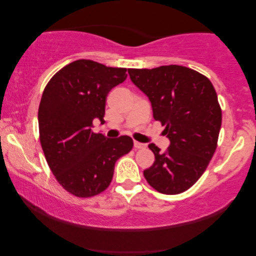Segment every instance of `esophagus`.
<instances>
[{
  "label": "esophagus",
  "mask_w": 256,
  "mask_h": 256,
  "mask_svg": "<svg viewBox=\"0 0 256 256\" xmlns=\"http://www.w3.org/2000/svg\"><path fill=\"white\" fill-rule=\"evenodd\" d=\"M134 148H135V149H142V148H146V144H143V143H141V142L134 141Z\"/></svg>",
  "instance_id": "obj_1"
}]
</instances>
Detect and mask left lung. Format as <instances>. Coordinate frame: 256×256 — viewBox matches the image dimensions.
<instances>
[{
    "instance_id": "1",
    "label": "left lung",
    "mask_w": 256,
    "mask_h": 256,
    "mask_svg": "<svg viewBox=\"0 0 256 256\" xmlns=\"http://www.w3.org/2000/svg\"><path fill=\"white\" fill-rule=\"evenodd\" d=\"M132 82L149 98L154 118L166 126L170 146L149 144L155 162L143 171L152 188L178 194L197 182L214 155L222 108L208 76L180 65L129 68Z\"/></svg>"
}]
</instances>
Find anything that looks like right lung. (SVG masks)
<instances>
[{"label": "right lung", "mask_w": 256, "mask_h": 256, "mask_svg": "<svg viewBox=\"0 0 256 256\" xmlns=\"http://www.w3.org/2000/svg\"><path fill=\"white\" fill-rule=\"evenodd\" d=\"M126 72L79 59L59 70L45 86L38 108L40 146L56 180L76 197L106 190L115 162L132 149L129 136L106 138L92 130L96 118L104 122L107 94L124 82Z\"/></svg>", "instance_id": "right-lung-1"}]
</instances>
